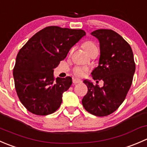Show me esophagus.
<instances>
[{
  "mask_svg": "<svg viewBox=\"0 0 147 147\" xmlns=\"http://www.w3.org/2000/svg\"><path fill=\"white\" fill-rule=\"evenodd\" d=\"M82 81L80 79H77V78H75L73 79V83L74 84H79V83H82Z\"/></svg>",
  "mask_w": 147,
  "mask_h": 147,
  "instance_id": "1",
  "label": "esophagus"
}]
</instances>
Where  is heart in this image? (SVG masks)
I'll list each match as a JSON object with an SVG mask.
<instances>
[{
    "label": "heart",
    "instance_id": "obj_1",
    "mask_svg": "<svg viewBox=\"0 0 147 147\" xmlns=\"http://www.w3.org/2000/svg\"><path fill=\"white\" fill-rule=\"evenodd\" d=\"M83 47L85 49L86 51L90 54L92 51L96 50L97 48V45L94 42H92V41H86L84 44H83ZM72 51V50H71V52ZM89 72V68L85 66H79V65H77V66L74 67L73 69H72V72H73L74 75L77 78H84L86 75L87 74V72Z\"/></svg>",
    "mask_w": 147,
    "mask_h": 147
}]
</instances>
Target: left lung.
Listing matches in <instances>:
<instances>
[{
    "mask_svg": "<svg viewBox=\"0 0 147 147\" xmlns=\"http://www.w3.org/2000/svg\"><path fill=\"white\" fill-rule=\"evenodd\" d=\"M91 34L100 44L99 65L92 71V77L94 80H103L104 85L100 87L83 81L88 91L82 103L92 115L105 117L116 111L125 100L132 83L135 63L131 46L117 32L99 29Z\"/></svg>",
    "mask_w": 147,
    "mask_h": 147,
    "instance_id": "1",
    "label": "left lung"
}]
</instances>
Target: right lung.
<instances>
[{
	"instance_id": "obj_1",
	"label": "right lung",
	"mask_w": 147,
	"mask_h": 147,
	"mask_svg": "<svg viewBox=\"0 0 147 147\" xmlns=\"http://www.w3.org/2000/svg\"><path fill=\"white\" fill-rule=\"evenodd\" d=\"M83 30L48 26L35 33L19 50L13 68L15 87L25 107L36 115H47L61 105L70 77L55 78L53 69L84 35Z\"/></svg>"
}]
</instances>
